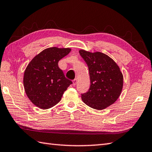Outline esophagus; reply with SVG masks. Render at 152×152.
Listing matches in <instances>:
<instances>
[{"label": "esophagus", "mask_w": 152, "mask_h": 152, "mask_svg": "<svg viewBox=\"0 0 152 152\" xmlns=\"http://www.w3.org/2000/svg\"><path fill=\"white\" fill-rule=\"evenodd\" d=\"M72 82H73V85L75 86V85L77 84V79H76V78L74 79V80H73V81H72Z\"/></svg>", "instance_id": "obj_1"}]
</instances>
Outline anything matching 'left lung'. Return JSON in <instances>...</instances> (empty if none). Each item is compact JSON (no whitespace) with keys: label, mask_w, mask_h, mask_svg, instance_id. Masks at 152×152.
I'll return each instance as SVG.
<instances>
[{"label":"left lung","mask_w":152,"mask_h":152,"mask_svg":"<svg viewBox=\"0 0 152 152\" xmlns=\"http://www.w3.org/2000/svg\"><path fill=\"white\" fill-rule=\"evenodd\" d=\"M90 73V87L82 94V99L90 107L102 110L113 104L121 94L123 76L117 63L101 52L80 50Z\"/></svg>","instance_id":"left-lung-1"}]
</instances>
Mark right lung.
I'll return each mask as SVG.
<instances>
[{
	"mask_svg": "<svg viewBox=\"0 0 152 152\" xmlns=\"http://www.w3.org/2000/svg\"><path fill=\"white\" fill-rule=\"evenodd\" d=\"M70 50V48H47L35 56L26 67L24 90L29 100L39 108L47 109L56 105L72 84L58 65Z\"/></svg>",
	"mask_w": 152,
	"mask_h": 152,
	"instance_id": "obj_1",
	"label": "right lung"
}]
</instances>
